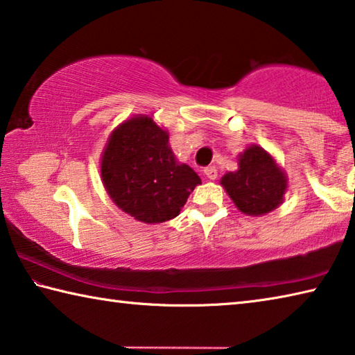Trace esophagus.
<instances>
[{"label":"esophagus","mask_w":355,"mask_h":355,"mask_svg":"<svg viewBox=\"0 0 355 355\" xmlns=\"http://www.w3.org/2000/svg\"><path fill=\"white\" fill-rule=\"evenodd\" d=\"M203 173H205L207 178H209V180H216V178H218V169H216L214 166L207 167V169L203 171Z\"/></svg>","instance_id":"esophagus-1"}]
</instances>
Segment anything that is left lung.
<instances>
[{"label": "left lung", "instance_id": "1", "mask_svg": "<svg viewBox=\"0 0 355 355\" xmlns=\"http://www.w3.org/2000/svg\"><path fill=\"white\" fill-rule=\"evenodd\" d=\"M220 184L239 211L264 216L284 203L288 178L271 153L260 146H250L239 153L238 169L227 172Z\"/></svg>", "mask_w": 355, "mask_h": 355}]
</instances>
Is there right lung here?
Here are the masks:
<instances>
[{
    "label": "right lung",
    "instance_id": "1",
    "mask_svg": "<svg viewBox=\"0 0 355 355\" xmlns=\"http://www.w3.org/2000/svg\"><path fill=\"white\" fill-rule=\"evenodd\" d=\"M100 171L112 202L144 224L175 218L202 183L188 164L177 161L167 130L142 114L112 131L101 153Z\"/></svg>",
    "mask_w": 355,
    "mask_h": 355
}]
</instances>
